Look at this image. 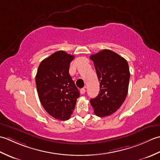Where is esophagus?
<instances>
[{
    "label": "esophagus",
    "instance_id": "34e87169",
    "mask_svg": "<svg viewBox=\"0 0 160 160\" xmlns=\"http://www.w3.org/2000/svg\"><path fill=\"white\" fill-rule=\"evenodd\" d=\"M86 92V89H84V88H82V89H80V93L81 94H84Z\"/></svg>",
    "mask_w": 160,
    "mask_h": 160
}]
</instances>
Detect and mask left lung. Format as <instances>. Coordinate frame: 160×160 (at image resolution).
<instances>
[{
  "label": "left lung",
  "mask_w": 160,
  "mask_h": 160,
  "mask_svg": "<svg viewBox=\"0 0 160 160\" xmlns=\"http://www.w3.org/2000/svg\"><path fill=\"white\" fill-rule=\"evenodd\" d=\"M100 82V92L91 99L94 113L98 117L114 113L127 98L130 71L127 61L108 49L90 56Z\"/></svg>",
  "instance_id": "obj_1"
}]
</instances>
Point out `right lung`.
<instances>
[{
    "label": "right lung",
    "instance_id": "add662e5",
    "mask_svg": "<svg viewBox=\"0 0 160 160\" xmlns=\"http://www.w3.org/2000/svg\"><path fill=\"white\" fill-rule=\"evenodd\" d=\"M74 56L58 51L44 59L36 76L37 91L45 111L57 120H69L80 92L69 70Z\"/></svg>",
    "mask_w": 160,
    "mask_h": 160
}]
</instances>
